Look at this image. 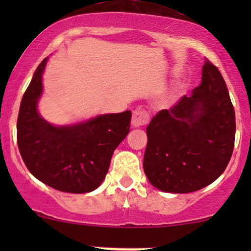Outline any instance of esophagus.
Instances as JSON below:
<instances>
[{
  "instance_id": "34e87169",
  "label": "esophagus",
  "mask_w": 251,
  "mask_h": 251,
  "mask_svg": "<svg viewBox=\"0 0 251 251\" xmlns=\"http://www.w3.org/2000/svg\"><path fill=\"white\" fill-rule=\"evenodd\" d=\"M150 122V116L144 109H135L132 116V126L133 127H140V126L146 125Z\"/></svg>"
}]
</instances>
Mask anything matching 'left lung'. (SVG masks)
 Masks as SVG:
<instances>
[{
    "label": "left lung",
    "mask_w": 251,
    "mask_h": 251,
    "mask_svg": "<svg viewBox=\"0 0 251 251\" xmlns=\"http://www.w3.org/2000/svg\"><path fill=\"white\" fill-rule=\"evenodd\" d=\"M235 109L218 68L205 59L201 83L146 128L144 172L154 188L188 194L223 174L235 144Z\"/></svg>",
    "instance_id": "left-lung-1"
}]
</instances>
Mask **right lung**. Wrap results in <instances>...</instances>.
<instances>
[{"mask_svg":"<svg viewBox=\"0 0 251 251\" xmlns=\"http://www.w3.org/2000/svg\"><path fill=\"white\" fill-rule=\"evenodd\" d=\"M46 62L47 57L36 68L20 105V153L30 174L50 188L70 194L91 192L105 179L114 150L129 132L132 113L103 114L76 125H50L37 112Z\"/></svg>","mask_w":251,"mask_h":251,"instance_id":"add662e5","label":"right lung"}]
</instances>
